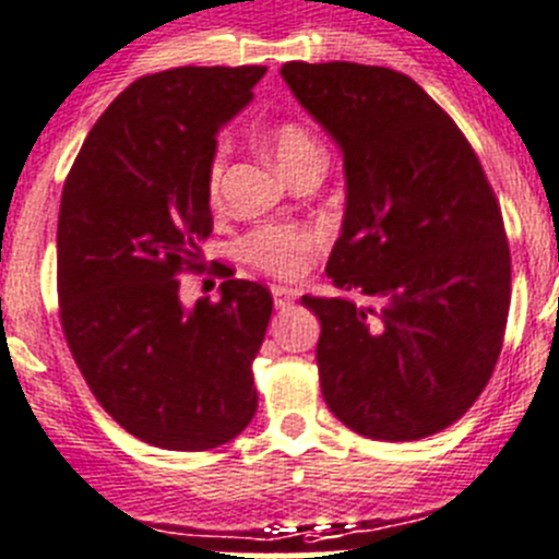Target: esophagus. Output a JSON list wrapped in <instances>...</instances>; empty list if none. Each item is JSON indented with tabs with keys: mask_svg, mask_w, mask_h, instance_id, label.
<instances>
[{
	"mask_svg": "<svg viewBox=\"0 0 559 559\" xmlns=\"http://www.w3.org/2000/svg\"><path fill=\"white\" fill-rule=\"evenodd\" d=\"M273 300L278 309H286L298 300V289H292V286H273Z\"/></svg>",
	"mask_w": 559,
	"mask_h": 559,
	"instance_id": "obj_1",
	"label": "esophagus"
}]
</instances>
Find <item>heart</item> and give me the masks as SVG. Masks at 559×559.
Segmentation results:
<instances>
[{
  "instance_id": "obj_1",
  "label": "heart",
  "mask_w": 559,
  "mask_h": 559,
  "mask_svg": "<svg viewBox=\"0 0 559 559\" xmlns=\"http://www.w3.org/2000/svg\"><path fill=\"white\" fill-rule=\"evenodd\" d=\"M270 147H273L275 160L284 173L298 167L304 160L323 155L314 135L298 122H284L270 133ZM225 178V153L219 150L209 167V198L219 200ZM317 230L311 228H292V225H261L250 230L239 242V253L273 275H298L309 261V253L317 245Z\"/></svg>"
}]
</instances>
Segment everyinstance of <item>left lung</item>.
I'll return each instance as SVG.
<instances>
[{
    "mask_svg": "<svg viewBox=\"0 0 559 559\" xmlns=\"http://www.w3.org/2000/svg\"><path fill=\"white\" fill-rule=\"evenodd\" d=\"M345 167V217L311 298L329 409L370 440H420L490 381L510 311L504 219L474 147L412 78L348 60L281 67Z\"/></svg>",
    "mask_w": 559,
    "mask_h": 559,
    "instance_id": "obj_1",
    "label": "left lung"
}]
</instances>
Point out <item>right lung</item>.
<instances>
[{"label":"right lung","mask_w":559,"mask_h":559,"mask_svg":"<svg viewBox=\"0 0 559 559\" xmlns=\"http://www.w3.org/2000/svg\"><path fill=\"white\" fill-rule=\"evenodd\" d=\"M267 67H180L130 83L74 158L58 217L60 325L94 399L169 451H209L253 420L273 295L228 278L219 300H180L214 228L217 133Z\"/></svg>","instance_id":"add662e5"}]
</instances>
